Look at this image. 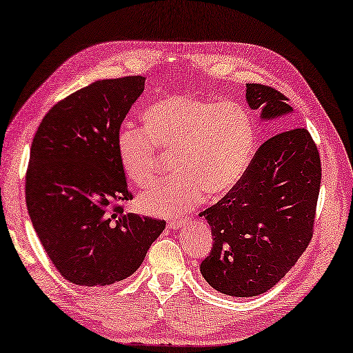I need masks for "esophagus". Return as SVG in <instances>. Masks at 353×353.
<instances>
[{"instance_id":"obj_1","label":"esophagus","mask_w":353,"mask_h":353,"mask_svg":"<svg viewBox=\"0 0 353 353\" xmlns=\"http://www.w3.org/2000/svg\"><path fill=\"white\" fill-rule=\"evenodd\" d=\"M186 221H188V219H178V221H170V222H167V227L172 228V230H178V228H181L184 223H186Z\"/></svg>"}]
</instances>
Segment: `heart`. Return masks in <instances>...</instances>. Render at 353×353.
I'll return each instance as SVG.
<instances>
[{
    "instance_id": "b5f03b06",
    "label": "heart",
    "mask_w": 353,
    "mask_h": 353,
    "mask_svg": "<svg viewBox=\"0 0 353 353\" xmlns=\"http://www.w3.org/2000/svg\"><path fill=\"white\" fill-rule=\"evenodd\" d=\"M145 126L123 123L115 137L119 163L141 188L153 183L161 153H173L175 175L139 195L143 212L178 217L205 197L228 192L244 175L255 147V122L233 100L169 95L143 114Z\"/></svg>"
}]
</instances>
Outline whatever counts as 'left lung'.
I'll use <instances>...</instances> for the list:
<instances>
[{
	"mask_svg": "<svg viewBox=\"0 0 353 353\" xmlns=\"http://www.w3.org/2000/svg\"><path fill=\"white\" fill-rule=\"evenodd\" d=\"M245 92L263 122L292 114L279 90L247 84ZM321 175L319 152L307 130L268 139L239 183L200 214L214 236L200 264L210 286L227 296L255 297L290 272L313 236Z\"/></svg>",
	"mask_w": 353,
	"mask_h": 353,
	"instance_id": "8db88e82",
	"label": "left lung"
}]
</instances>
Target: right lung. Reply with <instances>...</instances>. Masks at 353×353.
Listing matches in <instances>:
<instances>
[{"label": "right lung", "instance_id": "1", "mask_svg": "<svg viewBox=\"0 0 353 353\" xmlns=\"http://www.w3.org/2000/svg\"><path fill=\"white\" fill-rule=\"evenodd\" d=\"M143 88V77L95 81L51 108L34 136L28 212L46 255L73 285L128 279L165 228L120 206L131 192L115 137Z\"/></svg>", "mask_w": 353, "mask_h": 353}]
</instances>
